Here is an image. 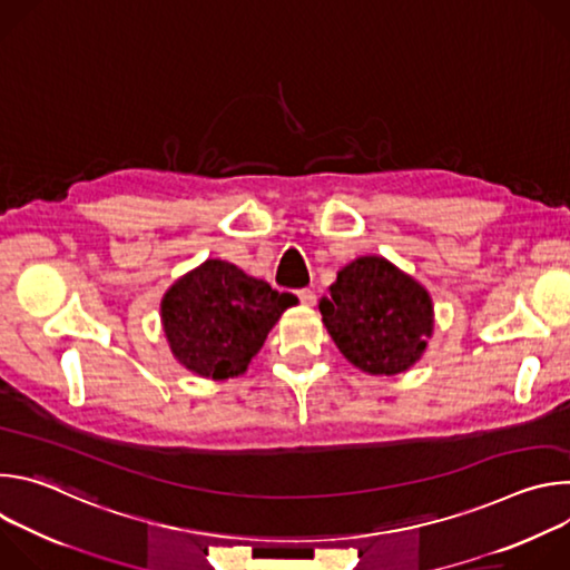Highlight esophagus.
Returning a JSON list of instances; mask_svg holds the SVG:
<instances>
[{
    "mask_svg": "<svg viewBox=\"0 0 570 570\" xmlns=\"http://www.w3.org/2000/svg\"><path fill=\"white\" fill-rule=\"evenodd\" d=\"M297 297H299V302H302L304 306H313V304H315V293H313L311 288L297 291Z\"/></svg>",
    "mask_w": 570,
    "mask_h": 570,
    "instance_id": "obj_1",
    "label": "esophagus"
}]
</instances>
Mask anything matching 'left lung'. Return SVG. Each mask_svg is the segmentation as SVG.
I'll return each mask as SVG.
<instances>
[{
    "mask_svg": "<svg viewBox=\"0 0 570 570\" xmlns=\"http://www.w3.org/2000/svg\"><path fill=\"white\" fill-rule=\"evenodd\" d=\"M322 322L341 354L374 376L411 370L435 327L431 293L379 255H363L338 271L320 299Z\"/></svg>",
    "mask_w": 570,
    "mask_h": 570,
    "instance_id": "left-lung-1",
    "label": "left lung"
}]
</instances>
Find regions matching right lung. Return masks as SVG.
Instances as JSON below:
<instances>
[{"instance_id": "add662e5", "label": "right lung", "mask_w": 570, "mask_h": 570, "mask_svg": "<svg viewBox=\"0 0 570 570\" xmlns=\"http://www.w3.org/2000/svg\"><path fill=\"white\" fill-rule=\"evenodd\" d=\"M297 297L271 288L223 259H207L176 279L159 302L174 358L203 379L246 372L271 330Z\"/></svg>"}]
</instances>
